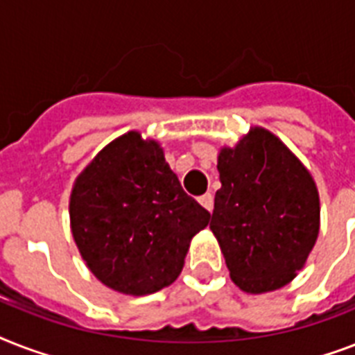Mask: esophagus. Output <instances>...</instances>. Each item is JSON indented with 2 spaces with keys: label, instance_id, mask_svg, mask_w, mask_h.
I'll return each instance as SVG.
<instances>
[{
  "label": "esophagus",
  "instance_id": "esophagus-1",
  "mask_svg": "<svg viewBox=\"0 0 355 355\" xmlns=\"http://www.w3.org/2000/svg\"><path fill=\"white\" fill-rule=\"evenodd\" d=\"M199 202L205 206L208 211L214 210V195H211V193H205L202 197H199Z\"/></svg>",
  "mask_w": 355,
  "mask_h": 355
}]
</instances>
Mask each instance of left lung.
Returning <instances> with one entry per match:
<instances>
[{
	"instance_id": "8db88e82",
	"label": "left lung",
	"mask_w": 355,
	"mask_h": 355,
	"mask_svg": "<svg viewBox=\"0 0 355 355\" xmlns=\"http://www.w3.org/2000/svg\"><path fill=\"white\" fill-rule=\"evenodd\" d=\"M221 189L210 228L230 278L250 295L287 286L308 261L320 228L311 173L278 136L250 127L217 156Z\"/></svg>"
}]
</instances>
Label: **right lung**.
<instances>
[{
	"mask_svg": "<svg viewBox=\"0 0 355 355\" xmlns=\"http://www.w3.org/2000/svg\"><path fill=\"white\" fill-rule=\"evenodd\" d=\"M208 221V210L184 191L160 144L138 130L105 145L69 195V227L86 267L132 297L171 286Z\"/></svg>",
	"mask_w": 355,
	"mask_h": 355,
	"instance_id": "add662e5",
	"label": "right lung"
}]
</instances>
